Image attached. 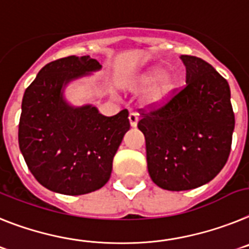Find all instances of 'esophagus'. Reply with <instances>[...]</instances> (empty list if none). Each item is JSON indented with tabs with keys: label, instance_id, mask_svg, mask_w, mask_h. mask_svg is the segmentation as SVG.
Listing matches in <instances>:
<instances>
[{
	"label": "esophagus",
	"instance_id": "34e87169",
	"mask_svg": "<svg viewBox=\"0 0 249 249\" xmlns=\"http://www.w3.org/2000/svg\"><path fill=\"white\" fill-rule=\"evenodd\" d=\"M138 120H139V118H138V114H135V112H130V114H129V122H130L131 126L133 127L137 126Z\"/></svg>",
	"mask_w": 249,
	"mask_h": 249
}]
</instances>
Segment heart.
Returning <instances> with one entry per match:
<instances>
[{
  "label": "heart",
  "mask_w": 249,
  "mask_h": 249,
  "mask_svg": "<svg viewBox=\"0 0 249 249\" xmlns=\"http://www.w3.org/2000/svg\"><path fill=\"white\" fill-rule=\"evenodd\" d=\"M174 83L176 80L170 71H163L159 66H154L139 77L137 89L144 90L149 88L145 94L146 104L157 105L169 96L174 89Z\"/></svg>",
  "instance_id": "b5f03b06"
}]
</instances>
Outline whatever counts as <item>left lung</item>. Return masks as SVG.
Segmentation results:
<instances>
[{"instance_id":"8db88e82","label":"left lung","mask_w":249,"mask_h":249,"mask_svg":"<svg viewBox=\"0 0 249 249\" xmlns=\"http://www.w3.org/2000/svg\"><path fill=\"white\" fill-rule=\"evenodd\" d=\"M185 86L158 109L142 111L146 161L158 187L179 192L211 181L228 160L234 112L227 80L204 60L181 55Z\"/></svg>"}]
</instances>
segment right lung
I'll return each instance as SVG.
<instances>
[{"mask_svg":"<svg viewBox=\"0 0 249 249\" xmlns=\"http://www.w3.org/2000/svg\"><path fill=\"white\" fill-rule=\"evenodd\" d=\"M90 56H68L41 69L22 99L18 145L32 176L56 193L81 196L107 184L112 159L130 129L126 109L101 115L64 98L70 81L99 71Z\"/></svg>","mask_w":249,"mask_h":249,"instance_id":"obj_1","label":"right lung"}]
</instances>
